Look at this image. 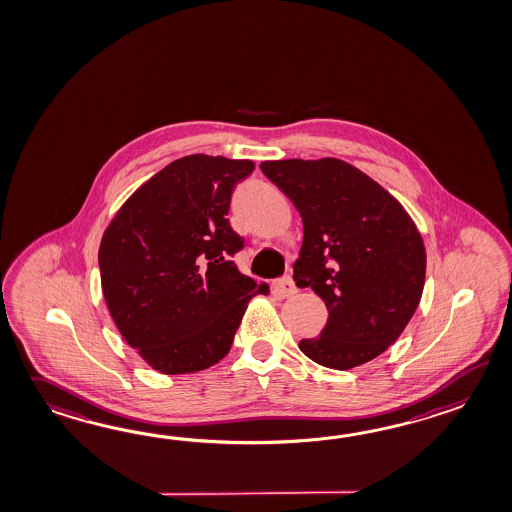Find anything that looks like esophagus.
Listing matches in <instances>:
<instances>
[{"mask_svg":"<svg viewBox=\"0 0 512 512\" xmlns=\"http://www.w3.org/2000/svg\"><path fill=\"white\" fill-rule=\"evenodd\" d=\"M273 296L277 297H290L294 296L297 292V286L292 281V277H283V279H277L272 284Z\"/></svg>","mask_w":512,"mask_h":512,"instance_id":"esophagus-1","label":"esophagus"}]
</instances>
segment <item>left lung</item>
Returning a JSON list of instances; mask_svg holds the SVG:
<instances>
[{"mask_svg":"<svg viewBox=\"0 0 512 512\" xmlns=\"http://www.w3.org/2000/svg\"><path fill=\"white\" fill-rule=\"evenodd\" d=\"M296 205L303 246L294 264L329 310L321 336L299 341L316 364L347 371L397 341L421 301L426 250L408 211L382 185L336 158L262 161Z\"/></svg>","mask_w":512,"mask_h":512,"instance_id":"obj_1","label":"left lung"}]
</instances>
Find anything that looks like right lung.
Segmentation results:
<instances>
[{
	"label": "right lung",
	"instance_id": "1",
	"mask_svg": "<svg viewBox=\"0 0 512 512\" xmlns=\"http://www.w3.org/2000/svg\"><path fill=\"white\" fill-rule=\"evenodd\" d=\"M250 159L193 154L132 194L104 231V301L126 343L163 375L218 364L248 303L268 294L231 257L244 242L229 226L231 194Z\"/></svg>",
	"mask_w": 512,
	"mask_h": 512
}]
</instances>
